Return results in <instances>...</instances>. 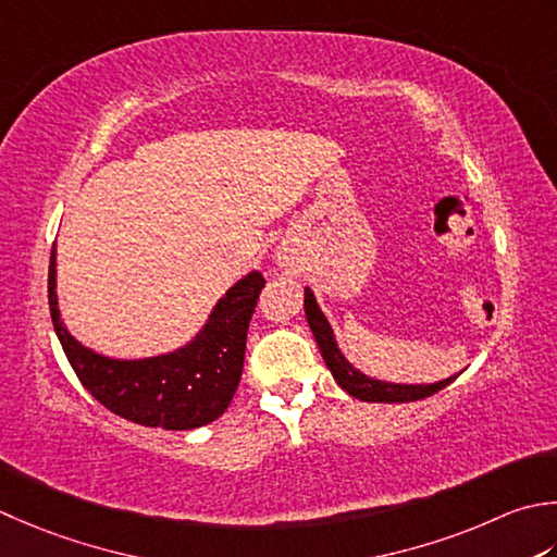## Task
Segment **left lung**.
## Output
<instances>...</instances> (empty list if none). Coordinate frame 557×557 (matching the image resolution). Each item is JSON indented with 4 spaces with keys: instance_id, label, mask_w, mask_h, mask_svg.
<instances>
[{
    "instance_id": "obj_1",
    "label": "left lung",
    "mask_w": 557,
    "mask_h": 557,
    "mask_svg": "<svg viewBox=\"0 0 557 557\" xmlns=\"http://www.w3.org/2000/svg\"><path fill=\"white\" fill-rule=\"evenodd\" d=\"M304 313H307V323L315 337V345H319L325 367L331 369L337 386L347 391L352 398L367 400V403H410V400L434 396L437 391L449 386L451 381L461 374L459 372L454 376H446L442 381H434V384H396V381H381L374 376H367L343 355L341 345L335 341L333 325L329 319H325V313L321 311L319 301H315L313 292L309 287L304 289Z\"/></svg>"
}]
</instances>
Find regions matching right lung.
<instances>
[{
	"mask_svg": "<svg viewBox=\"0 0 557 557\" xmlns=\"http://www.w3.org/2000/svg\"><path fill=\"white\" fill-rule=\"evenodd\" d=\"M265 277L250 270L216 299L200 331L176 350L111 357L67 331L58 307V248H52L48 301L54 333L84 388L115 416L145 428L195 430L232 403L242 379L246 333Z\"/></svg>",
	"mask_w": 557,
	"mask_h": 557,
	"instance_id": "add662e5",
	"label": "right lung"
}]
</instances>
